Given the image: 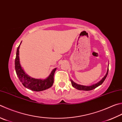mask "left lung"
I'll list each match as a JSON object with an SVG mask.
<instances>
[{
  "mask_svg": "<svg viewBox=\"0 0 122 122\" xmlns=\"http://www.w3.org/2000/svg\"><path fill=\"white\" fill-rule=\"evenodd\" d=\"M108 67H109V65H108ZM108 69H107V73L105 76H104L101 81H100L99 82H98L97 83L94 84L93 85H91L90 86H84V85H79V84H77L76 83H75L74 81H73L71 79H70L71 83V85L73 86V87H75L76 89L78 90H83V91H90V90H92L96 88V87H98L99 86H100V85H101L103 83V82L105 80V79L107 77V75H108Z\"/></svg>",
  "mask_w": 122,
  "mask_h": 122,
  "instance_id": "obj_1",
  "label": "left lung"
}]
</instances>
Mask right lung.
<instances>
[{
    "instance_id": "1",
    "label": "right lung",
    "mask_w": 122,
    "mask_h": 122,
    "mask_svg": "<svg viewBox=\"0 0 122 122\" xmlns=\"http://www.w3.org/2000/svg\"><path fill=\"white\" fill-rule=\"evenodd\" d=\"M22 42L17 48L16 58L15 60V68L17 77L24 87L34 91H41L50 88L54 83V75L56 68L53 70L46 79H36L32 78L24 72L22 68L19 57V48Z\"/></svg>"
}]
</instances>
